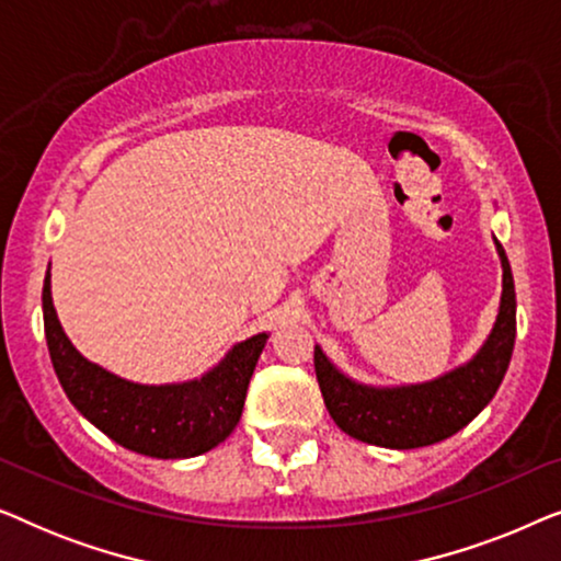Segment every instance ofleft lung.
<instances>
[{"mask_svg":"<svg viewBox=\"0 0 561 561\" xmlns=\"http://www.w3.org/2000/svg\"><path fill=\"white\" fill-rule=\"evenodd\" d=\"M495 240V237H493ZM503 294L495 324L470 363L416 386H365L344 375L324 350H313V367L329 416L344 434L388 449L428 447L465 428L501 388L516 342V286L503 244Z\"/></svg>","mask_w":561,"mask_h":561,"instance_id":"1","label":"left lung"}]
</instances>
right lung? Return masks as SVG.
Returning <instances> with one entry per match:
<instances>
[{
    "mask_svg": "<svg viewBox=\"0 0 561 561\" xmlns=\"http://www.w3.org/2000/svg\"><path fill=\"white\" fill-rule=\"evenodd\" d=\"M43 321L53 370L68 401L110 439L158 459L204 455L234 432L252 370L267 342L265 332L237 342L202 378L142 386L89 363L73 347L53 306L50 267L43 283Z\"/></svg>",
    "mask_w": 561,
    "mask_h": 561,
    "instance_id": "add662e5",
    "label": "right lung"
}]
</instances>
